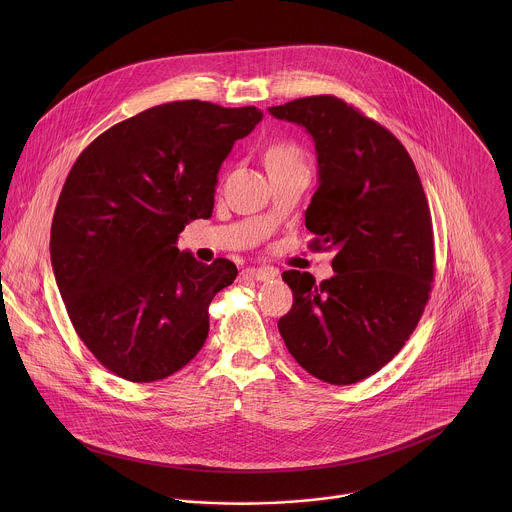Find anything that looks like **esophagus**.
Listing matches in <instances>:
<instances>
[{
	"label": "esophagus",
	"instance_id": "esophagus-1",
	"mask_svg": "<svg viewBox=\"0 0 512 512\" xmlns=\"http://www.w3.org/2000/svg\"><path fill=\"white\" fill-rule=\"evenodd\" d=\"M244 276L250 280H256V282H268L278 276V270L276 268H248V270H244Z\"/></svg>",
	"mask_w": 512,
	"mask_h": 512
}]
</instances>
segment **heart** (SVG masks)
<instances>
[{
	"instance_id": "obj_1",
	"label": "heart",
	"mask_w": 512,
	"mask_h": 512,
	"mask_svg": "<svg viewBox=\"0 0 512 512\" xmlns=\"http://www.w3.org/2000/svg\"><path fill=\"white\" fill-rule=\"evenodd\" d=\"M266 163L268 165H303L301 151L293 144H280V146L272 147L266 157Z\"/></svg>"
}]
</instances>
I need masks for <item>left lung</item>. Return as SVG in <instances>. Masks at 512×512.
Masks as SVG:
<instances>
[{
	"label": "left lung",
	"instance_id": "1",
	"mask_svg": "<svg viewBox=\"0 0 512 512\" xmlns=\"http://www.w3.org/2000/svg\"><path fill=\"white\" fill-rule=\"evenodd\" d=\"M303 126L319 187L305 211L311 250H335V276L282 274L292 309L280 335L293 359L329 384H355L390 363L414 333L434 282V230L412 157L398 138L329 94L272 106Z\"/></svg>",
	"mask_w": 512,
	"mask_h": 512
}]
</instances>
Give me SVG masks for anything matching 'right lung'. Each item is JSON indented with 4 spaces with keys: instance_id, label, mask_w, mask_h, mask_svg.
<instances>
[{
    "instance_id": "add662e5",
    "label": "right lung",
    "mask_w": 512,
    "mask_h": 512,
    "mask_svg": "<svg viewBox=\"0 0 512 512\" xmlns=\"http://www.w3.org/2000/svg\"><path fill=\"white\" fill-rule=\"evenodd\" d=\"M262 120L256 106H153L86 147L63 185L51 262L74 331L120 378L155 382L203 349L209 305L236 266L179 252L189 220L211 219L220 165Z\"/></svg>"
}]
</instances>
